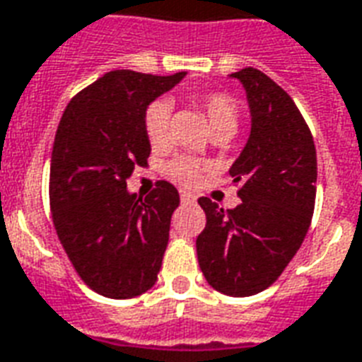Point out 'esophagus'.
<instances>
[{
  "label": "esophagus",
  "instance_id": "34e87169",
  "mask_svg": "<svg viewBox=\"0 0 362 362\" xmlns=\"http://www.w3.org/2000/svg\"><path fill=\"white\" fill-rule=\"evenodd\" d=\"M179 197H181V202L183 204L194 202V197H192V192H189V191H181V194H179Z\"/></svg>",
  "mask_w": 362,
  "mask_h": 362
}]
</instances>
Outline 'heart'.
<instances>
[{"instance_id": "1", "label": "heart", "mask_w": 362, "mask_h": 362, "mask_svg": "<svg viewBox=\"0 0 362 362\" xmlns=\"http://www.w3.org/2000/svg\"><path fill=\"white\" fill-rule=\"evenodd\" d=\"M198 107L208 118L214 135H233L238 127V108L235 99L221 91H211L197 97ZM143 129H145L146 141L151 146L158 148L168 141L170 132V103L168 100H154L145 110L143 116ZM206 164L202 160L192 156H177L168 164V175L183 185H194L202 177Z\"/></svg>"}]
</instances>
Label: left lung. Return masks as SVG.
Segmentation results:
<instances>
[{"instance_id":"8db88e82","label":"left lung","mask_w":362,"mask_h":362,"mask_svg":"<svg viewBox=\"0 0 362 362\" xmlns=\"http://www.w3.org/2000/svg\"><path fill=\"white\" fill-rule=\"evenodd\" d=\"M246 89L252 132L230 165L243 202L223 210L198 198L206 227L198 263L211 288L246 298L273 284L305 238L317 194L313 135L292 97L257 68L230 74Z\"/></svg>"}]
</instances>
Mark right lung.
<instances>
[{"instance_id":"right-lung-1","label":"right lung","mask_w":362,"mask_h":362,"mask_svg":"<svg viewBox=\"0 0 362 362\" xmlns=\"http://www.w3.org/2000/svg\"><path fill=\"white\" fill-rule=\"evenodd\" d=\"M185 74L108 72L72 97L57 127L49 173L53 225L76 273L105 298H135L158 281L179 192L158 181L137 198L126 181L151 154L146 107Z\"/></svg>"}]
</instances>
